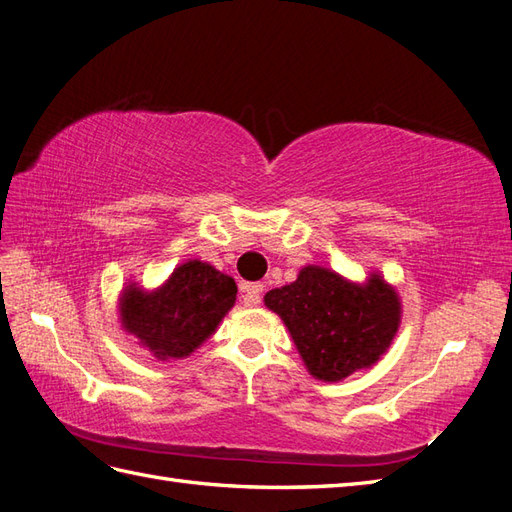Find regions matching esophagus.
<instances>
[{
  "mask_svg": "<svg viewBox=\"0 0 512 512\" xmlns=\"http://www.w3.org/2000/svg\"><path fill=\"white\" fill-rule=\"evenodd\" d=\"M261 290L264 285L259 283H244L242 285V301L246 307H257L261 303Z\"/></svg>",
  "mask_w": 512,
  "mask_h": 512,
  "instance_id": "1",
  "label": "esophagus"
}]
</instances>
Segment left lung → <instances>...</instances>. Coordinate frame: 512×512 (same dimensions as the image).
<instances>
[{
    "instance_id": "1",
    "label": "left lung",
    "mask_w": 512,
    "mask_h": 512,
    "mask_svg": "<svg viewBox=\"0 0 512 512\" xmlns=\"http://www.w3.org/2000/svg\"><path fill=\"white\" fill-rule=\"evenodd\" d=\"M264 303L288 327L305 368L320 382H342L377 364L401 325L399 294L379 272L358 283L310 264L290 285L266 292Z\"/></svg>"
}]
</instances>
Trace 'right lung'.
I'll list each match as a JSON object with an SVG mask.
<instances>
[{"label": "right lung", "instance_id": "1", "mask_svg": "<svg viewBox=\"0 0 512 512\" xmlns=\"http://www.w3.org/2000/svg\"><path fill=\"white\" fill-rule=\"evenodd\" d=\"M235 279L207 261L176 266L159 288L128 283L117 301L122 329L157 360H183L216 334L235 305Z\"/></svg>", "mask_w": 512, "mask_h": 512}]
</instances>
